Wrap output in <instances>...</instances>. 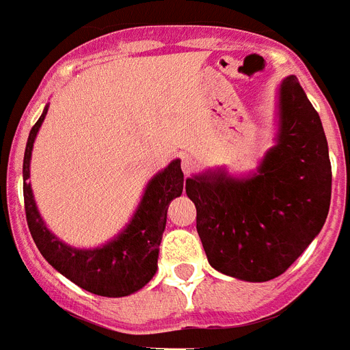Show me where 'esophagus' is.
<instances>
[{
    "label": "esophagus",
    "instance_id": "1",
    "mask_svg": "<svg viewBox=\"0 0 350 350\" xmlns=\"http://www.w3.org/2000/svg\"><path fill=\"white\" fill-rule=\"evenodd\" d=\"M180 166H183L184 175L188 177V175H191L195 172V167H197V159L191 157V155H184L183 161H180Z\"/></svg>",
    "mask_w": 350,
    "mask_h": 350
}]
</instances>
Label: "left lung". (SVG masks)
Here are the masks:
<instances>
[{
  "label": "left lung",
  "mask_w": 350,
  "mask_h": 350,
  "mask_svg": "<svg viewBox=\"0 0 350 350\" xmlns=\"http://www.w3.org/2000/svg\"><path fill=\"white\" fill-rule=\"evenodd\" d=\"M276 144L256 173L188 178L197 231L211 267L245 282L273 280L325 224L332 172L320 116L295 75L280 85Z\"/></svg>",
  "instance_id": "1"
}]
</instances>
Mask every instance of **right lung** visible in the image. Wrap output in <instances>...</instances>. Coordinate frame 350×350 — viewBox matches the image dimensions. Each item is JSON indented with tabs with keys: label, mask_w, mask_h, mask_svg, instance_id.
<instances>
[{
	"label": "right lung",
	"mask_w": 350,
	"mask_h": 350,
	"mask_svg": "<svg viewBox=\"0 0 350 350\" xmlns=\"http://www.w3.org/2000/svg\"><path fill=\"white\" fill-rule=\"evenodd\" d=\"M46 110L49 108H44L30 130L23 159L25 213L33 242L44 260L81 289L108 298L131 295L146 286L157 271L159 245L166 228L167 206L173 198L180 197L184 188L180 161L175 159L170 162V166L148 183L135 215L111 242L94 250L70 247L46 229L33 200L32 188L27 183L33 141Z\"/></svg>",
	"instance_id": "add662e5"
}]
</instances>
